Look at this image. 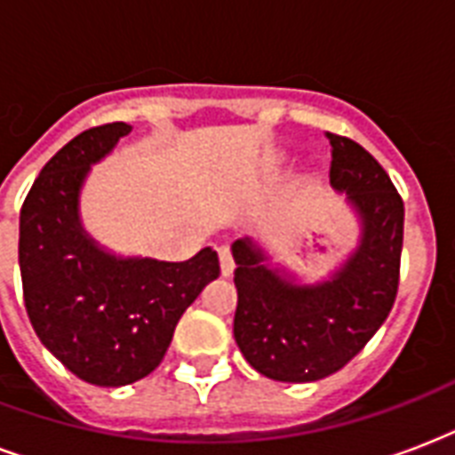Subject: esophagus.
Returning a JSON list of instances; mask_svg holds the SVG:
<instances>
[{
	"label": "esophagus",
	"mask_w": 455,
	"mask_h": 455,
	"mask_svg": "<svg viewBox=\"0 0 455 455\" xmlns=\"http://www.w3.org/2000/svg\"><path fill=\"white\" fill-rule=\"evenodd\" d=\"M218 256H220V273H223V277H230L235 273V260H232L230 246H220Z\"/></svg>",
	"instance_id": "esophagus-1"
}]
</instances>
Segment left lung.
Listing matches in <instances>:
<instances>
[{
    "label": "left lung",
    "instance_id": "1",
    "mask_svg": "<svg viewBox=\"0 0 455 455\" xmlns=\"http://www.w3.org/2000/svg\"><path fill=\"white\" fill-rule=\"evenodd\" d=\"M332 144L330 182L347 195L361 237L330 280L301 284L270 263L253 239H237L235 341L253 371L277 382H315L341 371L392 311L399 290L403 202L385 168L348 137Z\"/></svg>",
    "mask_w": 455,
    "mask_h": 455
}]
</instances>
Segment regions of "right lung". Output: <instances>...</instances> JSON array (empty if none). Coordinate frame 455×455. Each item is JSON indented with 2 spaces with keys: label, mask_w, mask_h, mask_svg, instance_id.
Instances as JSON below:
<instances>
[{
  "label": "right lung",
  "mask_w": 455,
  "mask_h": 455,
  "mask_svg": "<svg viewBox=\"0 0 455 455\" xmlns=\"http://www.w3.org/2000/svg\"><path fill=\"white\" fill-rule=\"evenodd\" d=\"M130 130L108 123L73 137L49 158L20 209L28 318L73 375L97 387L132 385L156 371L180 315L220 275L211 246L182 263L116 256L83 228L84 180Z\"/></svg>",
  "instance_id": "obj_1"
}]
</instances>
